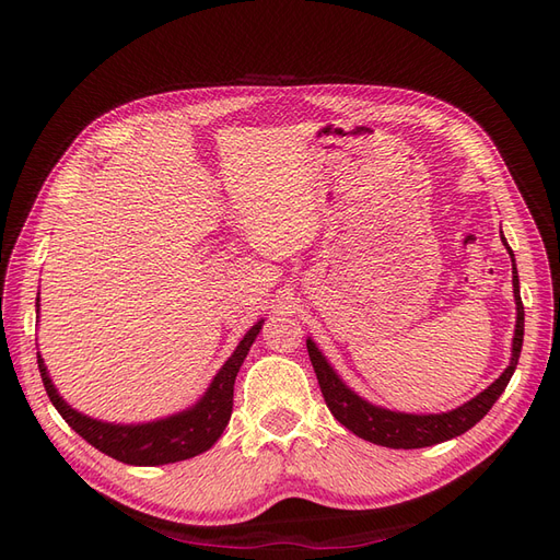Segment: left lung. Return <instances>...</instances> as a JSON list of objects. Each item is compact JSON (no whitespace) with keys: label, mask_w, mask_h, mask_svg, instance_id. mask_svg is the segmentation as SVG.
Returning <instances> with one entry per match:
<instances>
[{"label":"left lung","mask_w":560,"mask_h":560,"mask_svg":"<svg viewBox=\"0 0 560 560\" xmlns=\"http://www.w3.org/2000/svg\"><path fill=\"white\" fill-rule=\"evenodd\" d=\"M506 245V243H504ZM510 249V247H506ZM512 254V249H510ZM514 261V254H512ZM514 299H516V331H514V346H512V362L504 369V374L486 387L481 395L474 397L471 401L457 406L455 411L448 413H436V416H413V413H397L378 409V406L364 401L352 393L346 383L336 376V371L322 358V352L315 348V343L306 341L311 362L315 369V376L322 389V397H325L329 411L334 418L346 425L350 432L366 439L371 444L387 446V448H425L448 442L453 436L465 434L469 428L477 425V422L493 409L498 397L504 393L506 383L512 381L514 369L521 358V346H523V303L518 294V273L514 264Z\"/></svg>","instance_id":"1"}]
</instances>
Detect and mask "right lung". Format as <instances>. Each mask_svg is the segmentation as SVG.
Masks as SVG:
<instances>
[{
	"mask_svg": "<svg viewBox=\"0 0 560 560\" xmlns=\"http://www.w3.org/2000/svg\"><path fill=\"white\" fill-rule=\"evenodd\" d=\"M37 313H39V296H37ZM259 329H261V322H257V325L243 336L238 348H235V352L226 360V364L219 369V374L210 383L208 393L200 397V401L194 406V409L182 411L165 420L144 422V425H112V422L93 420L89 416L74 411L72 406L65 404L54 383H50L39 352H37V364H39V374H42L48 399L54 401L58 413L79 436H83L91 446L114 457L118 463L154 467V465L189 460V457L212 448L217 439L222 436L233 411L235 376H238L241 364L245 362Z\"/></svg>",
	"mask_w": 560,
	"mask_h": 560,
	"instance_id": "1",
	"label": "right lung"
}]
</instances>
